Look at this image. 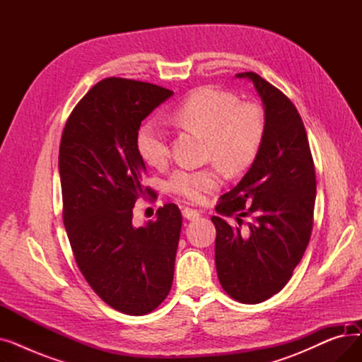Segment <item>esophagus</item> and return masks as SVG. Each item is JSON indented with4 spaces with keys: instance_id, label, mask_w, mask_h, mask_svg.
<instances>
[{
    "instance_id": "1",
    "label": "esophagus",
    "mask_w": 362,
    "mask_h": 362,
    "mask_svg": "<svg viewBox=\"0 0 362 362\" xmlns=\"http://www.w3.org/2000/svg\"><path fill=\"white\" fill-rule=\"evenodd\" d=\"M183 217L186 220H198L199 218V211L197 210H192V208H185V210L182 211Z\"/></svg>"
}]
</instances>
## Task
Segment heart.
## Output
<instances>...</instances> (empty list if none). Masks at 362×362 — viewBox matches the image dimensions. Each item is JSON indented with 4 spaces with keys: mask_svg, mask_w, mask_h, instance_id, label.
<instances>
[{
    "mask_svg": "<svg viewBox=\"0 0 362 362\" xmlns=\"http://www.w3.org/2000/svg\"><path fill=\"white\" fill-rule=\"evenodd\" d=\"M180 127L206 139V157L226 173L238 175L257 158L264 141L262 111L251 103H239L235 95L214 88H201L171 112ZM136 146L149 165H161L170 156L165 132L154 122H145L136 133ZM220 185L214 168L176 170L168 180L170 191L187 201L199 202Z\"/></svg>",
    "mask_w": 362,
    "mask_h": 362,
    "instance_id": "obj_1",
    "label": "heart"
}]
</instances>
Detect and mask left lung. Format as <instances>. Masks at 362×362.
<instances>
[{
  "label": "left lung",
  "instance_id": "8db88e82",
  "mask_svg": "<svg viewBox=\"0 0 362 362\" xmlns=\"http://www.w3.org/2000/svg\"><path fill=\"white\" fill-rule=\"evenodd\" d=\"M236 78L254 83L264 107L265 133L242 180L220 198L216 269L226 293L259 303L279 293L305 252L315 204V170L305 126L292 101L254 71ZM235 215L232 228L223 216ZM247 229H240L243 218Z\"/></svg>",
  "mask_w": 362,
  "mask_h": 362
}]
</instances>
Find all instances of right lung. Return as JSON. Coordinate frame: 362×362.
I'll list each match as a JSON object with an SVG mask.
<instances>
[{"label": "right lung", "mask_w": 362, "mask_h": 362, "mask_svg": "<svg viewBox=\"0 0 362 362\" xmlns=\"http://www.w3.org/2000/svg\"><path fill=\"white\" fill-rule=\"evenodd\" d=\"M173 92L146 82L108 78L74 107L63 130L59 170L63 220L83 277L105 303L129 315L154 311L171 289L182 229L177 205L157 220L132 223L145 163L136 133Z\"/></svg>", "instance_id": "right-lung-1"}]
</instances>
